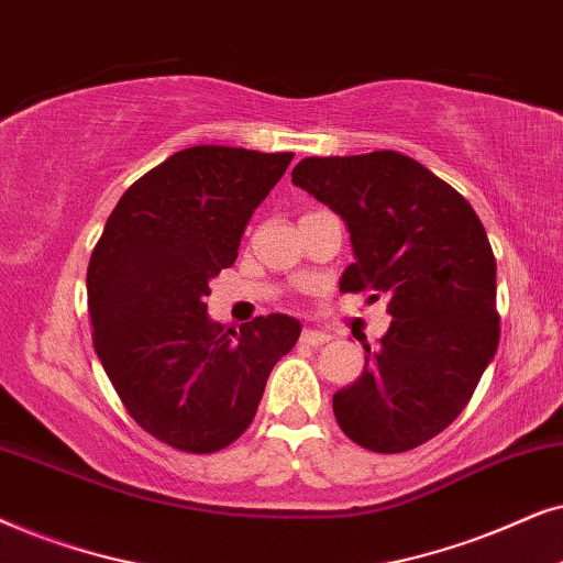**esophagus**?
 Segmentation results:
<instances>
[{
    "label": "esophagus",
    "mask_w": 563,
    "mask_h": 563,
    "mask_svg": "<svg viewBox=\"0 0 563 563\" xmlns=\"http://www.w3.org/2000/svg\"><path fill=\"white\" fill-rule=\"evenodd\" d=\"M332 336L324 334V332H313V329H306V332L301 334V342L306 344V347H321V344H327Z\"/></svg>",
    "instance_id": "obj_1"
}]
</instances>
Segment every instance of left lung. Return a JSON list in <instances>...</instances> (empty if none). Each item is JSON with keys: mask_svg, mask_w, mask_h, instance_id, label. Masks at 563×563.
<instances>
[{"mask_svg": "<svg viewBox=\"0 0 563 563\" xmlns=\"http://www.w3.org/2000/svg\"><path fill=\"white\" fill-rule=\"evenodd\" d=\"M294 185L340 213L355 262L342 294L388 298L391 327L334 394L352 443L404 453L461 415L499 344L497 260L459 190L399 152L306 156Z\"/></svg>", "mask_w": 563, "mask_h": 563, "instance_id": "obj_1", "label": "left lung"}]
</instances>
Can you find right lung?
Here are the masks:
<instances>
[{"mask_svg":"<svg viewBox=\"0 0 563 563\" xmlns=\"http://www.w3.org/2000/svg\"><path fill=\"white\" fill-rule=\"evenodd\" d=\"M294 154L190 146L112 208L87 267L92 342L123 407L159 443L216 453L242 438L301 324L283 313L223 329L211 277L234 265L254 208Z\"/></svg>","mask_w":563,"mask_h":563,"instance_id":"add662e5","label":"right lung"}]
</instances>
